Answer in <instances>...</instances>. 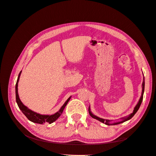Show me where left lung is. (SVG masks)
<instances>
[{"label":"left lung","mask_w":156,"mask_h":156,"mask_svg":"<svg viewBox=\"0 0 156 156\" xmlns=\"http://www.w3.org/2000/svg\"><path fill=\"white\" fill-rule=\"evenodd\" d=\"M144 77H143V84H142V93H141V96L139 99V100L137 103V104L136 105V106L134 108V110L133 111V112L131 113V114H130L128 116H127L126 118H124V119H122L120 121H116V122H111L109 120H107V119H101V118H100L98 117L96 115H94L93 113L91 112L90 111V107L89 106L88 107V112H89V114L91 116V117H92L93 119H95L98 120H99L100 122H102V123L105 124L106 125H108V126H113V125H117V124H121V123H123V122H126V121H127L130 120L132 117H133L135 113L137 112V111L139 110V108L141 105V103H142L143 101V94H144Z\"/></svg>","instance_id":"8db88e82"}]
</instances>
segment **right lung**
Wrapping results in <instances>:
<instances>
[{"mask_svg": "<svg viewBox=\"0 0 156 156\" xmlns=\"http://www.w3.org/2000/svg\"><path fill=\"white\" fill-rule=\"evenodd\" d=\"M21 73V71L20 72V74L18 75L17 77V83L16 84V102L17 103V105L20 108V109L22 111V112L24 114L26 117L29 119L30 121L34 122V123H36V124H43L44 123H46V122H48L49 124L53 123L55 121H56L57 120L59 116L62 115V113L65 107L66 106L67 103H68V101H69V100L71 99L70 96L68 100H66L64 103V104L61 107V108H60V110L56 112V113H55L54 115H41L40 113H37L34 111H33L30 109H29L27 106H25L23 103L21 102L20 97H19V94H18V82L19 80H20V75Z\"/></svg>", "mask_w": 156, "mask_h": 156, "instance_id": "1", "label": "right lung"}]
</instances>
